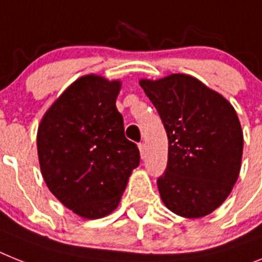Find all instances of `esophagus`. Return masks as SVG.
<instances>
[{
    "instance_id": "obj_1",
    "label": "esophagus",
    "mask_w": 262,
    "mask_h": 262,
    "mask_svg": "<svg viewBox=\"0 0 262 262\" xmlns=\"http://www.w3.org/2000/svg\"><path fill=\"white\" fill-rule=\"evenodd\" d=\"M138 149H140V155H141V158H145V156H146V145L142 142V144L138 145Z\"/></svg>"
}]
</instances>
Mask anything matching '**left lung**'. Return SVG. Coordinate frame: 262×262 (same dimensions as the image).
<instances>
[{
  "mask_svg": "<svg viewBox=\"0 0 262 262\" xmlns=\"http://www.w3.org/2000/svg\"><path fill=\"white\" fill-rule=\"evenodd\" d=\"M168 135V165L157 180L169 210L200 219L216 210L238 179L244 136L234 107L188 74L140 80Z\"/></svg>",
  "mask_w": 262,
  "mask_h": 262,
  "instance_id": "left-lung-1",
  "label": "left lung"
}]
</instances>
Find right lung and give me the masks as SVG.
Here are the masks:
<instances>
[{
  "mask_svg": "<svg viewBox=\"0 0 262 262\" xmlns=\"http://www.w3.org/2000/svg\"><path fill=\"white\" fill-rule=\"evenodd\" d=\"M121 81L80 77L43 114L37 132L41 173L56 199L88 220L111 214L140 151L116 107Z\"/></svg>",
  "mask_w": 262,
  "mask_h": 262,
  "instance_id": "obj_1",
  "label": "right lung"
}]
</instances>
